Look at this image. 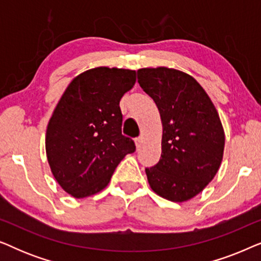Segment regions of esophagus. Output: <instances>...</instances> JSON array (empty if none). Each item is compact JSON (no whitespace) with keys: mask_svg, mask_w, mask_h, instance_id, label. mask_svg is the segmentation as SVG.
<instances>
[{"mask_svg":"<svg viewBox=\"0 0 261 261\" xmlns=\"http://www.w3.org/2000/svg\"><path fill=\"white\" fill-rule=\"evenodd\" d=\"M134 142H135V146H137V148L139 149L140 148V146H141V139L140 138H137L134 140Z\"/></svg>","mask_w":261,"mask_h":261,"instance_id":"1","label":"esophagus"}]
</instances>
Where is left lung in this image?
I'll return each mask as SVG.
<instances>
[{"instance_id":"1","label":"left lung","mask_w":261,"mask_h":261,"mask_svg":"<svg viewBox=\"0 0 261 261\" xmlns=\"http://www.w3.org/2000/svg\"><path fill=\"white\" fill-rule=\"evenodd\" d=\"M140 87L158 107L163 124L162 156L146 169L149 187L160 197L181 203L214 179L224 151L219 113L201 84L172 67L138 70Z\"/></svg>"}]
</instances>
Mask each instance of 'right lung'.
Masks as SVG:
<instances>
[{
  "label": "right lung",
  "instance_id": "right-lung-1",
  "mask_svg": "<svg viewBox=\"0 0 261 261\" xmlns=\"http://www.w3.org/2000/svg\"><path fill=\"white\" fill-rule=\"evenodd\" d=\"M135 82V70L94 67L74 77L57 103L46 129V156L57 183L72 197L102 191L121 160L135 151L121 133L120 109Z\"/></svg>",
  "mask_w": 261,
  "mask_h": 261
}]
</instances>
